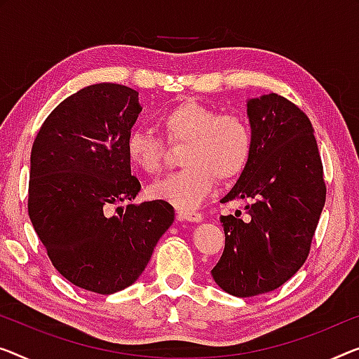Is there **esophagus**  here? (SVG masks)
Wrapping results in <instances>:
<instances>
[{
	"mask_svg": "<svg viewBox=\"0 0 359 359\" xmlns=\"http://www.w3.org/2000/svg\"><path fill=\"white\" fill-rule=\"evenodd\" d=\"M179 217L189 222H200L203 221V212L195 210H182L179 211Z\"/></svg>",
	"mask_w": 359,
	"mask_h": 359,
	"instance_id": "obj_1",
	"label": "esophagus"
}]
</instances>
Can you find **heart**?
I'll return each instance as SVG.
<instances>
[{
  "label": "heart",
  "mask_w": 359,
  "mask_h": 359,
  "mask_svg": "<svg viewBox=\"0 0 359 359\" xmlns=\"http://www.w3.org/2000/svg\"><path fill=\"white\" fill-rule=\"evenodd\" d=\"M168 142H185L177 172L151 185L149 195L177 208H195L210 195L216 177H238L253 151V132L248 121L235 112H219L200 101L187 100L159 117ZM164 142L143 128L127 133L126 154L138 170L158 174L164 164Z\"/></svg>",
  "instance_id": "heart-1"
}]
</instances>
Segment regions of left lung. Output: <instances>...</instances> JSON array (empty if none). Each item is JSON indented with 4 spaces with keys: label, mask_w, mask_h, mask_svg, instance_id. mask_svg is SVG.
<instances>
[{
    "label": "left lung",
    "mask_w": 359,
    "mask_h": 359,
    "mask_svg": "<svg viewBox=\"0 0 359 359\" xmlns=\"http://www.w3.org/2000/svg\"><path fill=\"white\" fill-rule=\"evenodd\" d=\"M253 151L221 203L251 200L248 217L221 216L226 245L212 279L247 298L279 288L304 264L325 203V182L308 116L280 95L248 101Z\"/></svg>",
    "instance_id": "obj_1"
}]
</instances>
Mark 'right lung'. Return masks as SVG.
I'll return each mask as SVG.
<instances>
[{"label":"right lung","mask_w":359,"mask_h":359,"mask_svg":"<svg viewBox=\"0 0 359 359\" xmlns=\"http://www.w3.org/2000/svg\"><path fill=\"white\" fill-rule=\"evenodd\" d=\"M140 111L133 88L90 85L51 111L32 147V226L64 279L100 295L132 285L174 222V208L164 200L109 214L142 189L126 154Z\"/></svg>","instance_id":"add662e5"}]
</instances>
